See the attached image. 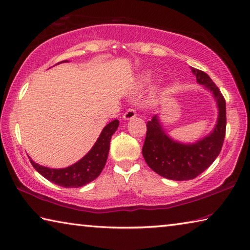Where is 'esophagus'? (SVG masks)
Listing matches in <instances>:
<instances>
[{
    "label": "esophagus",
    "mask_w": 250,
    "mask_h": 250,
    "mask_svg": "<svg viewBox=\"0 0 250 250\" xmlns=\"http://www.w3.org/2000/svg\"><path fill=\"white\" fill-rule=\"evenodd\" d=\"M137 116V112H135V110L134 109H128L125 111V113L124 115V119L125 120H131V119H133V118Z\"/></svg>",
    "instance_id": "1"
}]
</instances>
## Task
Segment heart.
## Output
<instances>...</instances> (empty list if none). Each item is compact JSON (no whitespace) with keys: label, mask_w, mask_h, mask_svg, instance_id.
Returning a JSON list of instances; mask_svg holds the SVG:
<instances>
[{"label":"heart","mask_w":250,"mask_h":250,"mask_svg":"<svg viewBox=\"0 0 250 250\" xmlns=\"http://www.w3.org/2000/svg\"><path fill=\"white\" fill-rule=\"evenodd\" d=\"M150 80V75H146L145 77H143V79H142V82L143 83H147Z\"/></svg>","instance_id":"1"}]
</instances>
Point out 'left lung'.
Instances as JSON below:
<instances>
[{"mask_svg":"<svg viewBox=\"0 0 250 250\" xmlns=\"http://www.w3.org/2000/svg\"><path fill=\"white\" fill-rule=\"evenodd\" d=\"M196 82L213 94L218 108L214 130L195 143H182L168 137L155 115L146 124V135L142 154L146 162L159 175L168 180H193L204 172L222 150L226 132V103L209 76L192 68Z\"/></svg>","mask_w":250,"mask_h":250,"instance_id":"obj_1","label":"left lung"}]
</instances>
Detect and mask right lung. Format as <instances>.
I'll use <instances>...</instances> for the list:
<instances>
[{"label":"right lung","instance_id":"obj_1","mask_svg":"<svg viewBox=\"0 0 250 250\" xmlns=\"http://www.w3.org/2000/svg\"><path fill=\"white\" fill-rule=\"evenodd\" d=\"M118 126H119V120L116 119L109 122L101 131L98 140L96 141L91 150L83 159L70 167L65 168H49L40 166L33 160L29 161L41 175L53 183L62 188H82L97 179L103 171L108 159L110 140Z\"/></svg>","mask_w":250,"mask_h":250}]
</instances>
